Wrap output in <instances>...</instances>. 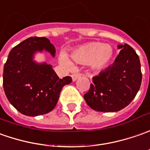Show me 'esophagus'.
Instances as JSON below:
<instances>
[{
    "instance_id": "obj_1",
    "label": "esophagus",
    "mask_w": 150,
    "mask_h": 150,
    "mask_svg": "<svg viewBox=\"0 0 150 150\" xmlns=\"http://www.w3.org/2000/svg\"><path fill=\"white\" fill-rule=\"evenodd\" d=\"M82 75V74H80V73H77V74H73L72 75V80L73 81H75V80H77V79H79L80 76Z\"/></svg>"
}]
</instances>
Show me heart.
I'll list each match as a JSON object with an SVG mask.
<instances>
[{
    "label": "heart",
    "instance_id": "obj_1",
    "mask_svg": "<svg viewBox=\"0 0 150 150\" xmlns=\"http://www.w3.org/2000/svg\"><path fill=\"white\" fill-rule=\"evenodd\" d=\"M71 55L80 63H91L95 68H101L110 62L113 56V49L110 45L100 42H91L74 50ZM59 61L68 69L73 68L72 61L65 54H60Z\"/></svg>",
    "mask_w": 150,
    "mask_h": 150
}]
</instances>
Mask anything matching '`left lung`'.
<instances>
[{"label":"left lung","mask_w":150,"mask_h":150,"mask_svg":"<svg viewBox=\"0 0 150 150\" xmlns=\"http://www.w3.org/2000/svg\"><path fill=\"white\" fill-rule=\"evenodd\" d=\"M113 65L92 78L84 95L87 105L99 112H116L126 107L136 96L142 81L139 55L130 45H120Z\"/></svg>","instance_id":"1"}]
</instances>
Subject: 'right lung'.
<instances>
[{
  "mask_svg": "<svg viewBox=\"0 0 150 150\" xmlns=\"http://www.w3.org/2000/svg\"><path fill=\"white\" fill-rule=\"evenodd\" d=\"M43 50L54 55V46L47 38L30 37L10 51L4 65L3 88L6 98L27 116L50 112L62 88L72 81L70 76L59 79L51 65L34 62V53Z\"/></svg>",
  "mask_w": 150,
  "mask_h": 150,
  "instance_id": "right-lung-1",
  "label": "right lung"
}]
</instances>
